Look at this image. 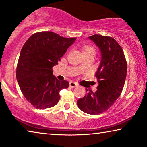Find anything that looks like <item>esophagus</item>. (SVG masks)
<instances>
[{"mask_svg": "<svg viewBox=\"0 0 147 147\" xmlns=\"http://www.w3.org/2000/svg\"><path fill=\"white\" fill-rule=\"evenodd\" d=\"M69 86L70 87H77V86H78V84L74 81H70Z\"/></svg>", "mask_w": 147, "mask_h": 147, "instance_id": "obj_1", "label": "esophagus"}]
</instances>
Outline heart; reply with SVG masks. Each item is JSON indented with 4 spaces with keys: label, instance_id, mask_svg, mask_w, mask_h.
I'll use <instances>...</instances> for the list:
<instances>
[{
    "label": "heart",
    "instance_id": "b5f03b06",
    "mask_svg": "<svg viewBox=\"0 0 147 147\" xmlns=\"http://www.w3.org/2000/svg\"><path fill=\"white\" fill-rule=\"evenodd\" d=\"M92 50H94V49L92 48V47L87 46V47H85V48L83 49V52H89V51H92Z\"/></svg>",
    "mask_w": 147,
    "mask_h": 147
}]
</instances>
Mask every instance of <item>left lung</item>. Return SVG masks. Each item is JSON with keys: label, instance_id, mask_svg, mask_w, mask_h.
I'll return each instance as SVG.
<instances>
[{"label": "left lung", "instance_id": "left-lung-1", "mask_svg": "<svg viewBox=\"0 0 147 147\" xmlns=\"http://www.w3.org/2000/svg\"><path fill=\"white\" fill-rule=\"evenodd\" d=\"M88 38L101 52L100 64L95 73L98 86L95 93L90 91L79 99L77 105L83 112L97 115L107 110L120 97L126 81L127 63L122 48L113 38L97 34Z\"/></svg>", "mask_w": 147, "mask_h": 147}]
</instances>
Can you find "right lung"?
I'll return each instance as SVG.
<instances>
[{
	"label": "right lung",
	"mask_w": 147,
	"mask_h": 147,
	"mask_svg": "<svg viewBox=\"0 0 147 147\" xmlns=\"http://www.w3.org/2000/svg\"><path fill=\"white\" fill-rule=\"evenodd\" d=\"M76 39L42 31L33 34L23 45L17 63V80L25 99L36 108L56 105L60 90L69 86L68 81H59L52 68Z\"/></svg>",
	"instance_id": "1"
}]
</instances>
